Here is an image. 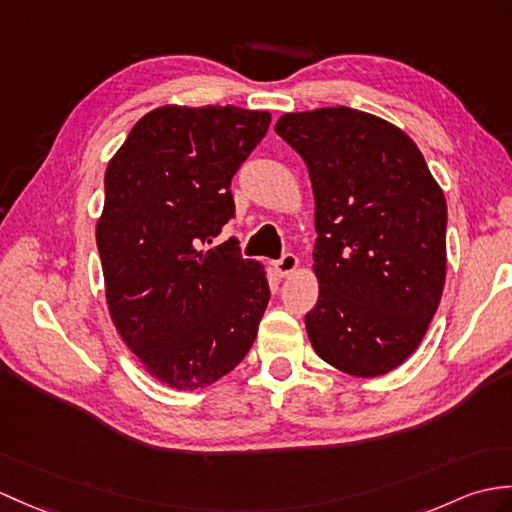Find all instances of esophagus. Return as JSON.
<instances>
[{"label":"esophagus","instance_id":"esophagus-1","mask_svg":"<svg viewBox=\"0 0 512 512\" xmlns=\"http://www.w3.org/2000/svg\"><path fill=\"white\" fill-rule=\"evenodd\" d=\"M299 266V257L294 253H283L277 261H275V270L279 272V277H288Z\"/></svg>","mask_w":512,"mask_h":512}]
</instances>
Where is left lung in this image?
I'll use <instances>...</instances> for the list:
<instances>
[{
  "mask_svg": "<svg viewBox=\"0 0 512 512\" xmlns=\"http://www.w3.org/2000/svg\"><path fill=\"white\" fill-rule=\"evenodd\" d=\"M316 200L318 301L307 336L327 364L377 377L419 347L445 285L447 205L417 144L349 109L285 113Z\"/></svg>",
  "mask_w": 512,
  "mask_h": 512,
  "instance_id": "1",
  "label": "left lung"
}]
</instances>
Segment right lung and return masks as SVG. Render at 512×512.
Masks as SVG:
<instances>
[{"label":"right lung","instance_id":"add662e5","mask_svg":"<svg viewBox=\"0 0 512 512\" xmlns=\"http://www.w3.org/2000/svg\"><path fill=\"white\" fill-rule=\"evenodd\" d=\"M270 126L240 106H163L141 117L104 174L95 229L106 301L148 373L178 390L216 382L251 351L270 288L229 237L231 178Z\"/></svg>","mask_w":512,"mask_h":512}]
</instances>
